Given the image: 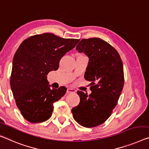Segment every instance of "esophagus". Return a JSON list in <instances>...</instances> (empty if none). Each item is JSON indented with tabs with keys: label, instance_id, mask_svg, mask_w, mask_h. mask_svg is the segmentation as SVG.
Listing matches in <instances>:
<instances>
[{
	"label": "esophagus",
	"instance_id": "esophagus-1",
	"mask_svg": "<svg viewBox=\"0 0 149 149\" xmlns=\"http://www.w3.org/2000/svg\"><path fill=\"white\" fill-rule=\"evenodd\" d=\"M67 93H76V90H74V89H72V88H67Z\"/></svg>",
	"mask_w": 149,
	"mask_h": 149
}]
</instances>
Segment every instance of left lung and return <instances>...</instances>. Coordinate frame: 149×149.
<instances>
[{"label":"left lung","instance_id":"left-lung-1","mask_svg":"<svg viewBox=\"0 0 149 149\" xmlns=\"http://www.w3.org/2000/svg\"><path fill=\"white\" fill-rule=\"evenodd\" d=\"M76 49L88 56L84 79L93 86L90 95L77 91L80 102L71 111L79 125L92 128L108 119L118 103L125 82L123 62L113 46L99 38L82 39Z\"/></svg>","mask_w":149,"mask_h":149}]
</instances>
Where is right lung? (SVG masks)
Returning a JSON list of instances; mask_svg holds the SVG:
<instances>
[{
  "label": "right lung",
  "mask_w": 149,
  "mask_h": 149,
  "mask_svg": "<svg viewBox=\"0 0 149 149\" xmlns=\"http://www.w3.org/2000/svg\"><path fill=\"white\" fill-rule=\"evenodd\" d=\"M79 40L47 33L30 36L20 45L13 58L10 83L25 119L38 123L51 117L53 103L65 95L67 88L51 89L47 74L58 70L62 57Z\"/></svg>",
  "instance_id": "1"
}]
</instances>
